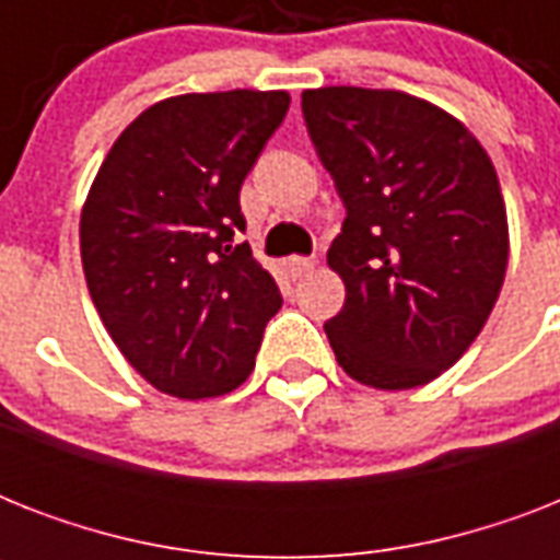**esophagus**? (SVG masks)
<instances>
[{
    "label": "esophagus",
    "instance_id": "esophagus-1",
    "mask_svg": "<svg viewBox=\"0 0 560 560\" xmlns=\"http://www.w3.org/2000/svg\"><path fill=\"white\" fill-rule=\"evenodd\" d=\"M284 267H288V272L293 276V279H299V276H305V272H311L316 267L314 258H299V255H293V258H288L284 261Z\"/></svg>",
    "mask_w": 560,
    "mask_h": 560
}]
</instances>
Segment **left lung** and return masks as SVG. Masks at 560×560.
<instances>
[{
  "label": "left lung",
  "mask_w": 560,
  "mask_h": 560,
  "mask_svg": "<svg viewBox=\"0 0 560 560\" xmlns=\"http://www.w3.org/2000/svg\"><path fill=\"white\" fill-rule=\"evenodd\" d=\"M307 133L346 206L328 267L346 305L325 323L342 372L372 389L435 381L477 340L509 267V218L486 148L398 90L302 92Z\"/></svg>",
  "instance_id": "left-lung-1"
}]
</instances>
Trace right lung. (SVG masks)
<instances>
[{
    "mask_svg": "<svg viewBox=\"0 0 560 560\" xmlns=\"http://www.w3.org/2000/svg\"><path fill=\"white\" fill-rule=\"evenodd\" d=\"M284 90L188 92L121 130L81 211L90 296L118 351L183 400L237 389L281 293L244 232L237 194L276 127Z\"/></svg>",
    "mask_w": 560,
    "mask_h": 560,
    "instance_id": "right-lung-1",
    "label": "right lung"
}]
</instances>
